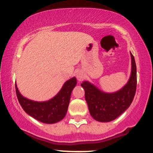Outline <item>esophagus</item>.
Listing matches in <instances>:
<instances>
[{
    "mask_svg": "<svg viewBox=\"0 0 153 153\" xmlns=\"http://www.w3.org/2000/svg\"><path fill=\"white\" fill-rule=\"evenodd\" d=\"M76 77L79 81H82V80H83L85 78V74H84L83 72H82V71H78L76 74Z\"/></svg>",
    "mask_w": 153,
    "mask_h": 153,
    "instance_id": "1",
    "label": "esophagus"
}]
</instances>
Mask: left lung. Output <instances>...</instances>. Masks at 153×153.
Wrapping results in <instances>:
<instances>
[{"mask_svg": "<svg viewBox=\"0 0 153 153\" xmlns=\"http://www.w3.org/2000/svg\"><path fill=\"white\" fill-rule=\"evenodd\" d=\"M131 71L127 83L115 93H104L88 81L81 83L85 90V101L91 117L101 122L114 120L129 108L137 88V68L134 57L130 52Z\"/></svg>", "mask_w": 153, "mask_h": 153, "instance_id": "1", "label": "left lung"}]
</instances>
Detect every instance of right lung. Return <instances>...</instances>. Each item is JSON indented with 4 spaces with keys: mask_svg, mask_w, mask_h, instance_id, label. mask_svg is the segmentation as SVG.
<instances>
[{
    "mask_svg": "<svg viewBox=\"0 0 153 153\" xmlns=\"http://www.w3.org/2000/svg\"><path fill=\"white\" fill-rule=\"evenodd\" d=\"M76 84V78H72L65 82L61 90L54 98L42 102L31 101L24 97L19 91L16 84V92L19 102L26 114L41 122L54 124L65 117L72 91Z\"/></svg>",
    "mask_w": 153,
    "mask_h": 153,
    "instance_id": "1",
    "label": "right lung"
}]
</instances>
